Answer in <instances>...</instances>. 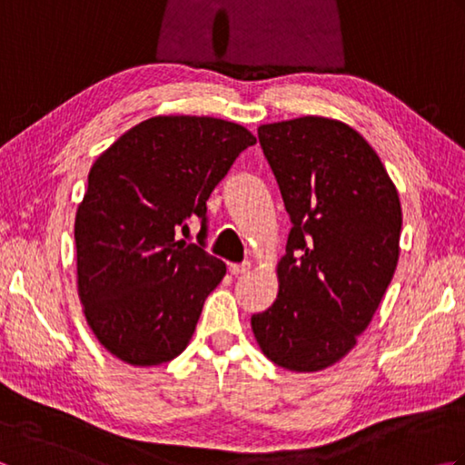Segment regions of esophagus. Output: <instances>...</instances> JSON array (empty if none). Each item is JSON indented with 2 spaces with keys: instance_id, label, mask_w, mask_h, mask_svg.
<instances>
[{
  "instance_id": "1",
  "label": "esophagus",
  "mask_w": 465,
  "mask_h": 465,
  "mask_svg": "<svg viewBox=\"0 0 465 465\" xmlns=\"http://www.w3.org/2000/svg\"><path fill=\"white\" fill-rule=\"evenodd\" d=\"M252 270L250 263H232L230 265V273L232 275H242V273H248Z\"/></svg>"
}]
</instances>
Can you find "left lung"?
I'll use <instances>...</instances> for the list:
<instances>
[{"instance_id": "1", "label": "left lung", "mask_w": 465, "mask_h": 465, "mask_svg": "<svg viewBox=\"0 0 465 465\" xmlns=\"http://www.w3.org/2000/svg\"><path fill=\"white\" fill-rule=\"evenodd\" d=\"M260 143L292 232L278 298L252 315L265 358L295 373L331 368L358 343L400 260L401 205L373 147L322 115L263 124Z\"/></svg>"}]
</instances>
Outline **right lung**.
<instances>
[{"label":"right lung","instance_id":"right-lung-1","mask_svg":"<svg viewBox=\"0 0 465 465\" xmlns=\"http://www.w3.org/2000/svg\"><path fill=\"white\" fill-rule=\"evenodd\" d=\"M255 135L207 115H155L100 153L75 213L77 295L114 358L152 368L190 343L225 263L175 240Z\"/></svg>","mask_w":465,"mask_h":465}]
</instances>
